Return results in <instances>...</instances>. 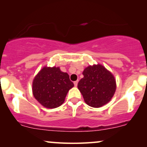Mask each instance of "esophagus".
<instances>
[{
	"instance_id": "obj_1",
	"label": "esophagus",
	"mask_w": 147,
	"mask_h": 147,
	"mask_svg": "<svg viewBox=\"0 0 147 147\" xmlns=\"http://www.w3.org/2000/svg\"><path fill=\"white\" fill-rule=\"evenodd\" d=\"M78 82H79V81H78V80H77V81H76L74 82V85H75V87H77V85H78Z\"/></svg>"
}]
</instances>
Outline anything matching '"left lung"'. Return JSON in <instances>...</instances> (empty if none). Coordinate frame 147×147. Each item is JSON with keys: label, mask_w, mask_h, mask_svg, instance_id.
<instances>
[{"label": "left lung", "mask_w": 147, "mask_h": 147, "mask_svg": "<svg viewBox=\"0 0 147 147\" xmlns=\"http://www.w3.org/2000/svg\"><path fill=\"white\" fill-rule=\"evenodd\" d=\"M83 75V78L78 83V89L85 103L97 108L109 103L116 89L113 74L98 64L86 67Z\"/></svg>", "instance_id": "8db88e82"}]
</instances>
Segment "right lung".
Masks as SVG:
<instances>
[{"label":"right lung","mask_w":147,"mask_h":147,"mask_svg":"<svg viewBox=\"0 0 147 147\" xmlns=\"http://www.w3.org/2000/svg\"><path fill=\"white\" fill-rule=\"evenodd\" d=\"M74 87L69 75L59 67L44 66L33 80L32 92L37 101L46 108L61 105L69 90Z\"/></svg>","instance_id":"1"}]
</instances>
